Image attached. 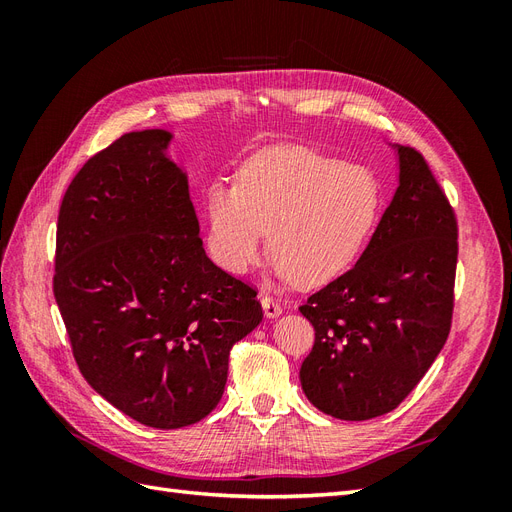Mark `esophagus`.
Listing matches in <instances>:
<instances>
[{"label":"esophagus","mask_w":512,"mask_h":512,"mask_svg":"<svg viewBox=\"0 0 512 512\" xmlns=\"http://www.w3.org/2000/svg\"><path fill=\"white\" fill-rule=\"evenodd\" d=\"M260 301H262V309H265V316H267V318H277V316L282 314V305L277 303V301L271 297V294H262Z\"/></svg>","instance_id":"esophagus-1"}]
</instances>
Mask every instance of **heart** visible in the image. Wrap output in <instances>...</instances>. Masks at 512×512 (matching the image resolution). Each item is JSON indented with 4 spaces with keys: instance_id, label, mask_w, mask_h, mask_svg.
Returning <instances> with one entry per match:
<instances>
[{
    "instance_id": "heart-1",
    "label": "heart",
    "mask_w": 512,
    "mask_h": 512,
    "mask_svg": "<svg viewBox=\"0 0 512 512\" xmlns=\"http://www.w3.org/2000/svg\"><path fill=\"white\" fill-rule=\"evenodd\" d=\"M380 211L374 170L303 145H273L245 158L235 183L203 192L205 245L215 265L247 273L267 243L273 269L301 284L329 282L363 252Z\"/></svg>"
}]
</instances>
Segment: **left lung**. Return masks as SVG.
<instances>
[{"label": "left lung", "mask_w": 512, "mask_h": 512, "mask_svg": "<svg viewBox=\"0 0 512 512\" xmlns=\"http://www.w3.org/2000/svg\"><path fill=\"white\" fill-rule=\"evenodd\" d=\"M395 149L399 185L363 256L299 307L316 331L299 371L303 393L342 421L395 410L451 331L455 211L421 153Z\"/></svg>", "instance_id": "8db88e82"}]
</instances>
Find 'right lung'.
<instances>
[{
    "label": "right lung",
    "instance_id": "add662e5",
    "mask_svg": "<svg viewBox=\"0 0 512 512\" xmlns=\"http://www.w3.org/2000/svg\"><path fill=\"white\" fill-rule=\"evenodd\" d=\"M173 134H123L59 207L53 292L83 378L134 421L179 429L222 399L228 354L262 320L256 290L213 265Z\"/></svg>",
    "mask_w": 512,
    "mask_h": 512
}]
</instances>
